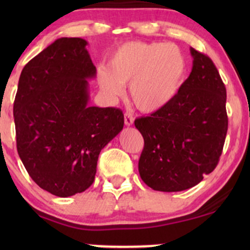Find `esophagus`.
I'll return each instance as SVG.
<instances>
[{
    "label": "esophagus",
    "mask_w": 250,
    "mask_h": 250,
    "mask_svg": "<svg viewBox=\"0 0 250 250\" xmlns=\"http://www.w3.org/2000/svg\"><path fill=\"white\" fill-rule=\"evenodd\" d=\"M134 123V117L130 113H125V125H131Z\"/></svg>",
    "instance_id": "34e87169"
}]
</instances>
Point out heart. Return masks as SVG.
I'll return each instance as SVG.
<instances>
[{"label": "heart", "mask_w": 250, "mask_h": 250, "mask_svg": "<svg viewBox=\"0 0 250 250\" xmlns=\"http://www.w3.org/2000/svg\"><path fill=\"white\" fill-rule=\"evenodd\" d=\"M187 74V60L177 45L163 42H128L109 61V70H97V82L105 95L116 99L123 84L130 83L134 104L145 113H154L179 93Z\"/></svg>", "instance_id": "1"}]
</instances>
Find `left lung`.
I'll return each mask as SVG.
<instances>
[{"instance_id": "left-lung-1", "label": "left lung", "mask_w": 250, "mask_h": 250, "mask_svg": "<svg viewBox=\"0 0 250 250\" xmlns=\"http://www.w3.org/2000/svg\"><path fill=\"white\" fill-rule=\"evenodd\" d=\"M193 68L166 107L135 120L145 140L139 161L143 182L154 190L181 191L210 174L228 130L227 91L216 67L190 48Z\"/></svg>"}]
</instances>
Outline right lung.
Instances as JSON below:
<instances>
[{
  "mask_svg": "<svg viewBox=\"0 0 250 250\" xmlns=\"http://www.w3.org/2000/svg\"><path fill=\"white\" fill-rule=\"evenodd\" d=\"M80 37H61L24 65L14 102L17 153L39 187L60 197L93 185L100 151L123 129L119 108L90 107L96 75Z\"/></svg>",
  "mask_w": 250,
  "mask_h": 250,
  "instance_id": "obj_1",
  "label": "right lung"
}]
</instances>
